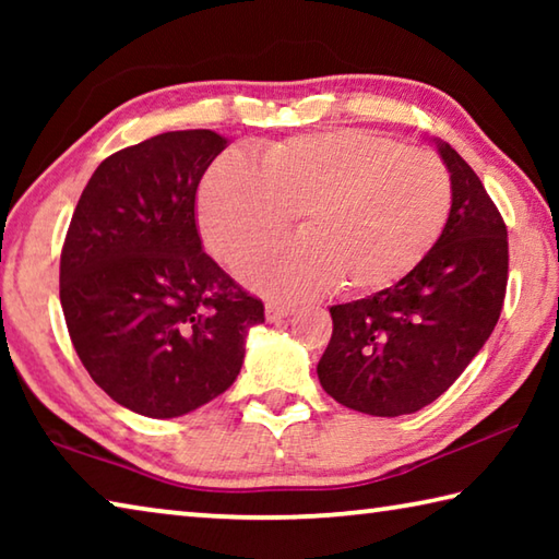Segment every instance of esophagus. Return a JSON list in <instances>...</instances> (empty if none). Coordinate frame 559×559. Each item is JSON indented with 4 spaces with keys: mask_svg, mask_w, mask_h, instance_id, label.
I'll use <instances>...</instances> for the list:
<instances>
[{
    "mask_svg": "<svg viewBox=\"0 0 559 559\" xmlns=\"http://www.w3.org/2000/svg\"><path fill=\"white\" fill-rule=\"evenodd\" d=\"M290 313H293L290 302H278V300L266 302V320H271V323H278V320L288 318Z\"/></svg>",
    "mask_w": 559,
    "mask_h": 559,
    "instance_id": "1",
    "label": "esophagus"
}]
</instances>
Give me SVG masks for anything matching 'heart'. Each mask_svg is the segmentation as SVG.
<instances>
[{"label": "heart", "mask_w": 559, "mask_h": 559, "mask_svg": "<svg viewBox=\"0 0 559 559\" xmlns=\"http://www.w3.org/2000/svg\"><path fill=\"white\" fill-rule=\"evenodd\" d=\"M449 210L451 179L437 155L362 130L273 143L259 153L257 169L224 155L197 197L204 241L229 266L300 214L302 236L241 266L249 286L276 298L394 286L437 243Z\"/></svg>", "instance_id": "obj_1"}]
</instances>
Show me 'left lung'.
<instances>
[{
    "mask_svg": "<svg viewBox=\"0 0 559 559\" xmlns=\"http://www.w3.org/2000/svg\"><path fill=\"white\" fill-rule=\"evenodd\" d=\"M437 150L451 175V210L437 243L394 286L330 308L333 337L318 380L347 409L402 416L439 400L503 310V216L466 159L441 140Z\"/></svg>",
    "mask_w": 559,
    "mask_h": 559,
    "instance_id": "1",
    "label": "left lung"
}]
</instances>
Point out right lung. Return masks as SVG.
Here are the masks:
<instances>
[{"instance_id":"1","label":"right lung","mask_w":559,"mask_h":559,"mask_svg":"<svg viewBox=\"0 0 559 559\" xmlns=\"http://www.w3.org/2000/svg\"><path fill=\"white\" fill-rule=\"evenodd\" d=\"M229 140L163 132L103 159L61 251V308L83 367L112 402L173 419L229 390L263 302L216 266L197 187Z\"/></svg>"}]
</instances>
